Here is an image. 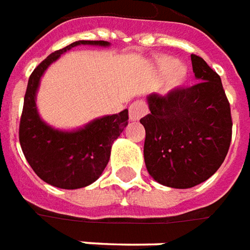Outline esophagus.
Returning <instances> with one entry per match:
<instances>
[{
	"mask_svg": "<svg viewBox=\"0 0 250 250\" xmlns=\"http://www.w3.org/2000/svg\"><path fill=\"white\" fill-rule=\"evenodd\" d=\"M148 113V107L144 101H136L129 106V120L130 121H139Z\"/></svg>",
	"mask_w": 250,
	"mask_h": 250,
	"instance_id": "obj_1",
	"label": "esophagus"
}]
</instances>
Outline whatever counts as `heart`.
<instances>
[{
	"mask_svg": "<svg viewBox=\"0 0 250 250\" xmlns=\"http://www.w3.org/2000/svg\"><path fill=\"white\" fill-rule=\"evenodd\" d=\"M155 68L157 74L166 75L164 84L167 90H172L182 86L188 75V70L185 64L176 63V60L171 56H159L155 60Z\"/></svg>",
	"mask_w": 250,
	"mask_h": 250,
	"instance_id": "1",
	"label": "heart"
}]
</instances>
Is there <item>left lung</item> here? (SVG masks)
Here are the masks:
<instances>
[{
	"instance_id": "obj_1",
	"label": "left lung",
	"mask_w": 250,
	"mask_h": 250,
	"mask_svg": "<svg viewBox=\"0 0 250 250\" xmlns=\"http://www.w3.org/2000/svg\"><path fill=\"white\" fill-rule=\"evenodd\" d=\"M198 83L167 95L146 97L144 160L157 183L191 188L218 171L231 140V116L221 78L205 60L191 55Z\"/></svg>"
}]
</instances>
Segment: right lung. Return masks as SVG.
Returning <instances> with one entry per match:
<instances>
[{"label": "right lung", "instance_id": "1", "mask_svg": "<svg viewBox=\"0 0 250 250\" xmlns=\"http://www.w3.org/2000/svg\"><path fill=\"white\" fill-rule=\"evenodd\" d=\"M78 45L109 47L110 43L79 40L52 52L37 65L28 81L19 132L21 149L37 176L64 190L82 188L100 178L110 159L111 145L128 125V109L94 118L72 130L54 128L40 117L36 95L42 77L60 55Z\"/></svg>", "mask_w": 250, "mask_h": 250}]
</instances>
